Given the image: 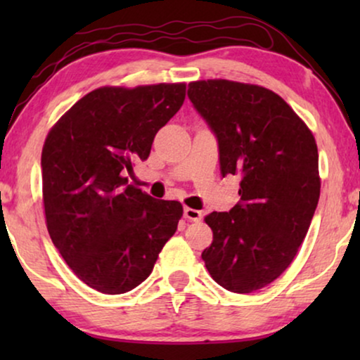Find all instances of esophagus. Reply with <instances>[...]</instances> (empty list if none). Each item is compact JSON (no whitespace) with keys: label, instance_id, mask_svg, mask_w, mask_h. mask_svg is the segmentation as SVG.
Returning a JSON list of instances; mask_svg holds the SVG:
<instances>
[{"label":"esophagus","instance_id":"esophagus-1","mask_svg":"<svg viewBox=\"0 0 360 360\" xmlns=\"http://www.w3.org/2000/svg\"><path fill=\"white\" fill-rule=\"evenodd\" d=\"M184 216L188 221H201L203 218V214H201V211L198 210H193V208H185L184 210Z\"/></svg>","mask_w":360,"mask_h":360}]
</instances>
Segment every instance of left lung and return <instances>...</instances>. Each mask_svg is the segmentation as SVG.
I'll return each instance as SVG.
<instances>
[{
  "instance_id": "1",
  "label": "left lung",
  "mask_w": 360,
  "mask_h": 360,
  "mask_svg": "<svg viewBox=\"0 0 360 360\" xmlns=\"http://www.w3.org/2000/svg\"><path fill=\"white\" fill-rule=\"evenodd\" d=\"M188 98L219 147L221 174L239 175V203L205 218L213 243L201 254L216 283L250 293L297 255L319 200L318 147L277 93L229 80L188 85Z\"/></svg>"
}]
</instances>
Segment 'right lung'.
I'll list each match as a JSON object with an SVG mask.
<instances>
[{
    "mask_svg": "<svg viewBox=\"0 0 360 360\" xmlns=\"http://www.w3.org/2000/svg\"><path fill=\"white\" fill-rule=\"evenodd\" d=\"M185 90V83L101 86L78 100L44 142L47 231L73 274L98 292L136 288L175 234L179 201L154 200L127 176L149 157Z\"/></svg>",
    "mask_w": 360,
    "mask_h": 360,
    "instance_id": "add662e5",
    "label": "right lung"
}]
</instances>
